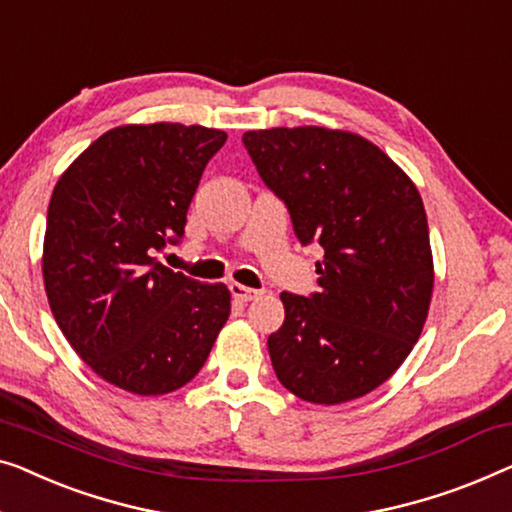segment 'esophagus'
<instances>
[{
  "mask_svg": "<svg viewBox=\"0 0 512 512\" xmlns=\"http://www.w3.org/2000/svg\"><path fill=\"white\" fill-rule=\"evenodd\" d=\"M231 295L238 302H251V300H256L258 295H261V291H254V288L242 286V284H231Z\"/></svg>",
  "mask_w": 512,
  "mask_h": 512,
  "instance_id": "34e87169",
  "label": "esophagus"
}]
</instances>
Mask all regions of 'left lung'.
I'll list each match as a JSON object with an SVG mask.
<instances>
[{"label": "left lung", "mask_w": 512, "mask_h": 512, "mask_svg": "<svg viewBox=\"0 0 512 512\" xmlns=\"http://www.w3.org/2000/svg\"><path fill=\"white\" fill-rule=\"evenodd\" d=\"M293 231L321 244V291L281 293L284 323L268 337L274 374L311 404L379 388L416 346L434 288L427 214L411 177L367 138L325 127L242 136Z\"/></svg>", "instance_id": "obj_1"}]
</instances>
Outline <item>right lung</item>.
Here are the masks:
<instances>
[{
	"label": "right lung",
	"mask_w": 512,
	"mask_h": 512,
	"mask_svg": "<svg viewBox=\"0 0 512 512\" xmlns=\"http://www.w3.org/2000/svg\"><path fill=\"white\" fill-rule=\"evenodd\" d=\"M224 143V131L198 124H124L55 184L43 240L50 309L73 351L133 395L194 379L231 314L224 284L157 261L184 235L203 170Z\"/></svg>",
	"instance_id": "obj_1"
}]
</instances>
